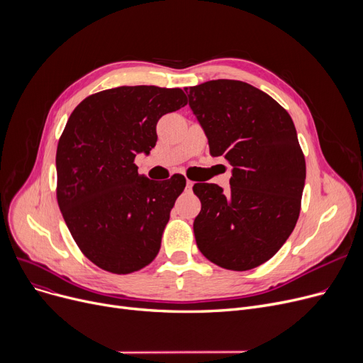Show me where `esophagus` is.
Masks as SVG:
<instances>
[{
    "label": "esophagus",
    "instance_id": "1",
    "mask_svg": "<svg viewBox=\"0 0 363 363\" xmlns=\"http://www.w3.org/2000/svg\"><path fill=\"white\" fill-rule=\"evenodd\" d=\"M193 185H194V182H193V181L186 179V189H188V191H191V189H193Z\"/></svg>",
    "mask_w": 363,
    "mask_h": 363
}]
</instances>
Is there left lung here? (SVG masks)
<instances>
[{
  "label": "left lung",
  "instance_id": "1",
  "mask_svg": "<svg viewBox=\"0 0 363 363\" xmlns=\"http://www.w3.org/2000/svg\"><path fill=\"white\" fill-rule=\"evenodd\" d=\"M212 156L233 164L231 188L196 184L199 250L230 271L269 260L300 215L306 162L293 119L268 94L233 79L185 88Z\"/></svg>",
  "mask_w": 363,
  "mask_h": 363
}]
</instances>
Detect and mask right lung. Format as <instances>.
Masks as SVG:
<instances>
[{
    "mask_svg": "<svg viewBox=\"0 0 363 363\" xmlns=\"http://www.w3.org/2000/svg\"><path fill=\"white\" fill-rule=\"evenodd\" d=\"M185 104L179 88L119 86L70 114L57 145V201L81 252L107 272L140 271L160 250L185 178L159 184L138 175L133 160L156 145L163 114Z\"/></svg>",
    "mask_w": 363,
    "mask_h": 363,
    "instance_id": "1",
    "label": "right lung"
}]
</instances>
